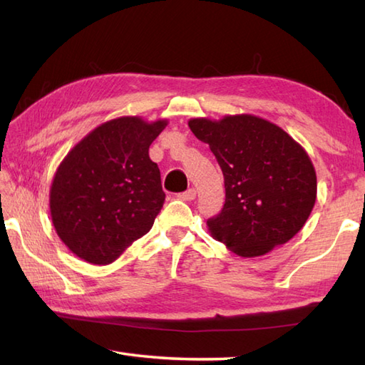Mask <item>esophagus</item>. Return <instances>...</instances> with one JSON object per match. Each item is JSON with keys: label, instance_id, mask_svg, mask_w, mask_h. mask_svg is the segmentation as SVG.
<instances>
[{"label": "esophagus", "instance_id": "esophagus-1", "mask_svg": "<svg viewBox=\"0 0 365 365\" xmlns=\"http://www.w3.org/2000/svg\"><path fill=\"white\" fill-rule=\"evenodd\" d=\"M177 197L180 199V200H192V199H196V190L191 188V190H188V191L178 192Z\"/></svg>", "mask_w": 365, "mask_h": 365}]
</instances>
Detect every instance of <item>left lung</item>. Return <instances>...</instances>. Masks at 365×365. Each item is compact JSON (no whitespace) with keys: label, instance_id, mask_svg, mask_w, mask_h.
I'll list each match as a JSON object with an SVG mask.
<instances>
[{"label":"left lung","instance_id":"8db88e82","mask_svg":"<svg viewBox=\"0 0 365 365\" xmlns=\"http://www.w3.org/2000/svg\"><path fill=\"white\" fill-rule=\"evenodd\" d=\"M210 145L222 170L226 202L207 221L215 240L242 257H257L289 242L304 226L317 197L306 150L285 131L251 114L188 122Z\"/></svg>","mask_w":365,"mask_h":365}]
</instances>
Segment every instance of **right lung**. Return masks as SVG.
I'll return each instance as SVG.
<instances>
[{
  "label": "right lung",
  "mask_w": 365,
  "mask_h": 365,
  "mask_svg": "<svg viewBox=\"0 0 365 365\" xmlns=\"http://www.w3.org/2000/svg\"><path fill=\"white\" fill-rule=\"evenodd\" d=\"M168 120H108L61 163L50 190L53 226L63 243L94 265L114 262L145 235L165 202L149 147Z\"/></svg>",
  "instance_id": "right-lung-1"
}]
</instances>
